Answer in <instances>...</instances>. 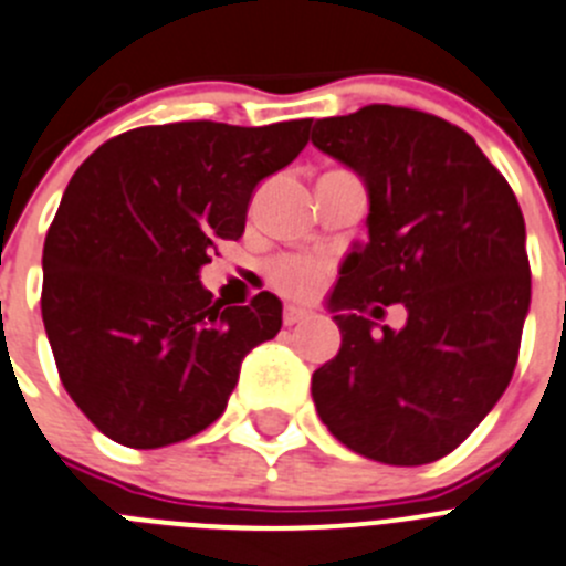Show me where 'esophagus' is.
I'll use <instances>...</instances> for the list:
<instances>
[{
	"mask_svg": "<svg viewBox=\"0 0 566 566\" xmlns=\"http://www.w3.org/2000/svg\"><path fill=\"white\" fill-rule=\"evenodd\" d=\"M310 318V313L307 310H302V307H284V313H282V321H284V327H293V324H302V321H307Z\"/></svg>",
	"mask_w": 566,
	"mask_h": 566,
	"instance_id": "esophagus-1",
	"label": "esophagus"
}]
</instances>
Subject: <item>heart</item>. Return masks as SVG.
I'll list each match as a JSON object with an SVG mask.
<instances>
[{
  "label": "heart",
  "mask_w": 566,
  "mask_h": 566,
  "mask_svg": "<svg viewBox=\"0 0 566 566\" xmlns=\"http://www.w3.org/2000/svg\"><path fill=\"white\" fill-rule=\"evenodd\" d=\"M329 273L327 259L318 256H279L271 264V282L282 290L284 295H293V298H313L321 290L324 279Z\"/></svg>",
  "instance_id": "heart-1"
}]
</instances>
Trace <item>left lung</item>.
<instances>
[{
	"label": "left lung",
	"mask_w": 566,
	"mask_h": 566,
	"mask_svg": "<svg viewBox=\"0 0 566 566\" xmlns=\"http://www.w3.org/2000/svg\"><path fill=\"white\" fill-rule=\"evenodd\" d=\"M313 146L358 171L369 242L329 295L340 349L313 371L335 440L386 465L451 454L507 389L531 307L524 217L468 132L406 106L315 120ZM403 303L407 327L363 313Z\"/></svg>",
	"instance_id": "1"
}]
</instances>
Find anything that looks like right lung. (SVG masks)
Listing matches in <instances>:
<instances>
[{
  "mask_svg": "<svg viewBox=\"0 0 566 566\" xmlns=\"http://www.w3.org/2000/svg\"><path fill=\"white\" fill-rule=\"evenodd\" d=\"M310 124L140 126L81 163L44 239L42 318L61 384L101 434L129 448L200 434L242 358L282 329L276 295L222 307L200 268L242 237L253 188L298 157Z\"/></svg>",
  "mask_w": 566,
  "mask_h": 566,
  "instance_id": "1",
  "label": "right lung"
}]
</instances>
